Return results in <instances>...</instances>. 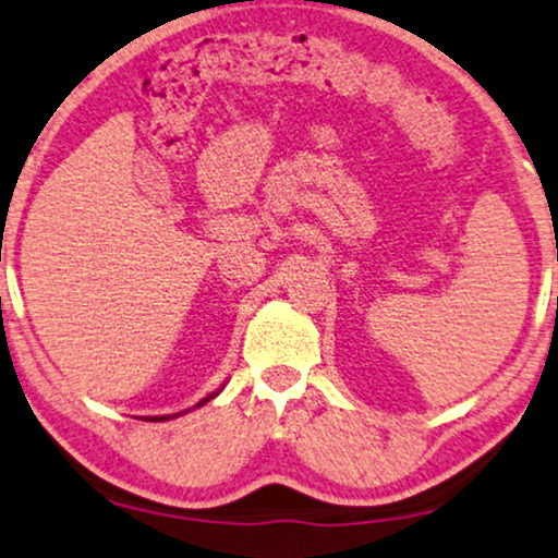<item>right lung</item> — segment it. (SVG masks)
Returning <instances> with one entry per match:
<instances>
[{
	"instance_id": "add662e5",
	"label": "right lung",
	"mask_w": 558,
	"mask_h": 558,
	"mask_svg": "<svg viewBox=\"0 0 558 558\" xmlns=\"http://www.w3.org/2000/svg\"><path fill=\"white\" fill-rule=\"evenodd\" d=\"M215 398V395H210V398H205L203 402H207V400H213ZM203 402H199V405H203ZM153 421H166V418H153Z\"/></svg>"
}]
</instances>
